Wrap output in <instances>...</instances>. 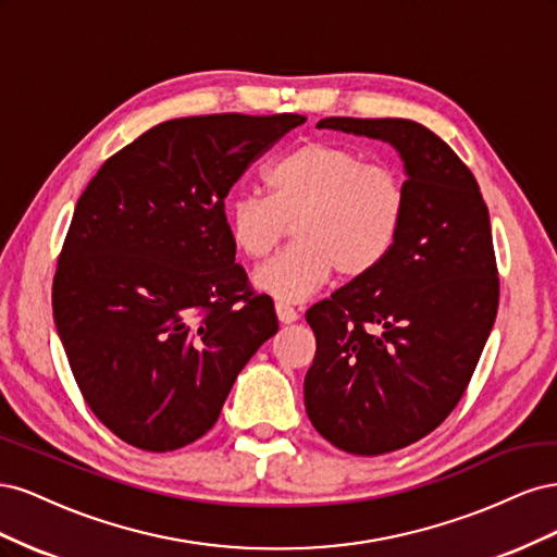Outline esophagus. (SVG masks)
Wrapping results in <instances>:
<instances>
[{
	"label": "esophagus",
	"instance_id": "obj_1",
	"mask_svg": "<svg viewBox=\"0 0 557 557\" xmlns=\"http://www.w3.org/2000/svg\"><path fill=\"white\" fill-rule=\"evenodd\" d=\"M276 315H278L281 323H295V320L299 318L297 309L290 307L288 301H276Z\"/></svg>",
	"mask_w": 557,
	"mask_h": 557
}]
</instances>
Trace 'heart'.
Returning <instances> with one entry per match:
<instances>
[{"label":"heart","mask_w":557,"mask_h":557,"mask_svg":"<svg viewBox=\"0 0 557 557\" xmlns=\"http://www.w3.org/2000/svg\"><path fill=\"white\" fill-rule=\"evenodd\" d=\"M269 195L242 190L227 205L232 244L264 258L295 223V244L252 274L278 301H301L339 272L362 278L395 250L407 221V185L391 166L369 164L348 146L313 139L267 172Z\"/></svg>","instance_id":"heart-1"}]
</instances>
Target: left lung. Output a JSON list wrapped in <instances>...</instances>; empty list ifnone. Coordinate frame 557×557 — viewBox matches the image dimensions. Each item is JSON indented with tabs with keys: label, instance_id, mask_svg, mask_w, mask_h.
I'll return each instance as SVG.
<instances>
[{
	"label": "left lung",
	"instance_id": "1",
	"mask_svg": "<svg viewBox=\"0 0 557 557\" xmlns=\"http://www.w3.org/2000/svg\"><path fill=\"white\" fill-rule=\"evenodd\" d=\"M318 127L393 144L407 221L379 269L307 311L313 428L356 455H383L440 428L479 364L499 305L491 215L455 150L407 117H323Z\"/></svg>",
	"mask_w": 557,
	"mask_h": 557
}]
</instances>
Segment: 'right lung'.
Returning <instances> with one entry per match:
<instances>
[{
    "label": "right lung",
    "instance_id": "obj_1",
    "mask_svg": "<svg viewBox=\"0 0 557 557\" xmlns=\"http://www.w3.org/2000/svg\"><path fill=\"white\" fill-rule=\"evenodd\" d=\"M299 113L166 121L83 190L53 278L78 391L117 440L150 453L207 434L237 374L278 330L234 262L225 197Z\"/></svg>",
    "mask_w": 557,
    "mask_h": 557
}]
</instances>
